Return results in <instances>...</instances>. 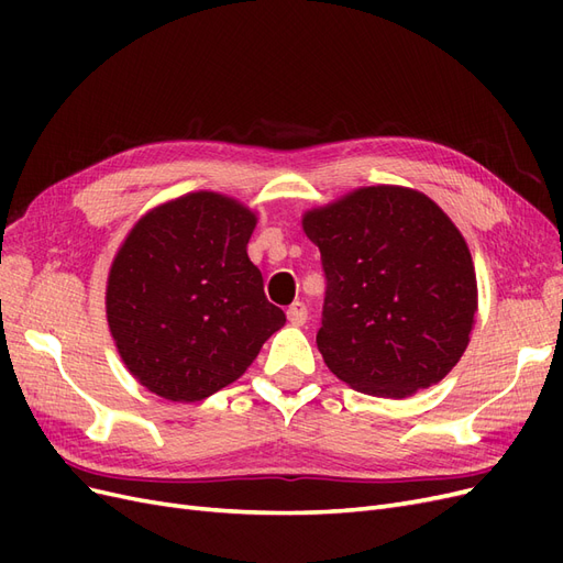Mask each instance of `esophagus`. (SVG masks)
I'll list each match as a JSON object with an SVG mask.
<instances>
[{"mask_svg":"<svg viewBox=\"0 0 563 563\" xmlns=\"http://www.w3.org/2000/svg\"><path fill=\"white\" fill-rule=\"evenodd\" d=\"M286 319L288 323H294V327H302L305 319H308V308H305L302 302H294L291 308L286 310Z\"/></svg>","mask_w":563,"mask_h":563,"instance_id":"1","label":"esophagus"}]
</instances>
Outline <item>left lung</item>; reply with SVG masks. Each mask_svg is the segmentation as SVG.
<instances>
[{
	"label": "left lung",
	"mask_w": 563,
	"mask_h": 563,
	"mask_svg": "<svg viewBox=\"0 0 563 563\" xmlns=\"http://www.w3.org/2000/svg\"><path fill=\"white\" fill-rule=\"evenodd\" d=\"M327 300L323 364L371 397L406 399L449 376L479 310L465 236L413 187L368 185L302 213Z\"/></svg>",
	"instance_id": "1"
}]
</instances>
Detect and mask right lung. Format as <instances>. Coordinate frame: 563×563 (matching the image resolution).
Listing matches in <instances>:
<instances>
[{"label":"right lung","mask_w":563,"mask_h":563,"mask_svg":"<svg viewBox=\"0 0 563 563\" xmlns=\"http://www.w3.org/2000/svg\"><path fill=\"white\" fill-rule=\"evenodd\" d=\"M258 213L197 190L135 220L106 284V317L131 376L192 404L240 380L286 314L265 298L246 246Z\"/></svg>","instance_id":"add662e5"}]
</instances>
